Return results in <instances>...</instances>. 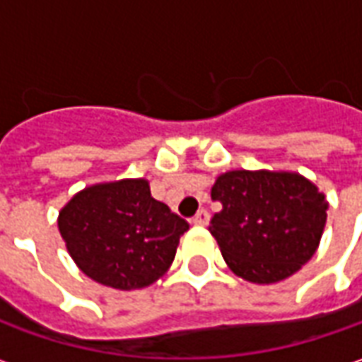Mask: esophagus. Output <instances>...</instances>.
Here are the masks:
<instances>
[{
	"label": "esophagus",
	"mask_w": 362,
	"mask_h": 362,
	"mask_svg": "<svg viewBox=\"0 0 362 362\" xmlns=\"http://www.w3.org/2000/svg\"><path fill=\"white\" fill-rule=\"evenodd\" d=\"M192 223H194V225H202V227L207 225V223H209V211H207V209H199V211L196 213V217L192 219Z\"/></svg>",
	"instance_id": "1"
}]
</instances>
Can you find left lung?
<instances>
[{
	"instance_id": "8db88e82",
	"label": "left lung",
	"mask_w": 362,
	"mask_h": 362,
	"mask_svg": "<svg viewBox=\"0 0 362 362\" xmlns=\"http://www.w3.org/2000/svg\"><path fill=\"white\" fill-rule=\"evenodd\" d=\"M209 225L233 272L250 283L291 277L314 256L327 219L322 192L296 173L230 170L211 188Z\"/></svg>"
}]
</instances>
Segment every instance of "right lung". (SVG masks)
<instances>
[{
    "instance_id": "1",
    "label": "right lung",
    "mask_w": 362,
    "mask_h": 362,
    "mask_svg": "<svg viewBox=\"0 0 362 362\" xmlns=\"http://www.w3.org/2000/svg\"><path fill=\"white\" fill-rule=\"evenodd\" d=\"M58 228L87 277L132 291L165 275L189 225L151 196L149 182L126 178L75 194L59 211Z\"/></svg>"
}]
</instances>
